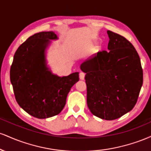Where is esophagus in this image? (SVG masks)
Wrapping results in <instances>:
<instances>
[{"mask_svg": "<svg viewBox=\"0 0 151 151\" xmlns=\"http://www.w3.org/2000/svg\"><path fill=\"white\" fill-rule=\"evenodd\" d=\"M84 77H85V74L84 72H80L79 73V79H81V80H84Z\"/></svg>", "mask_w": 151, "mask_h": 151, "instance_id": "esophagus-1", "label": "esophagus"}]
</instances>
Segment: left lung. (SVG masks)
I'll use <instances>...</instances> for the list:
<instances>
[{"mask_svg": "<svg viewBox=\"0 0 151 151\" xmlns=\"http://www.w3.org/2000/svg\"><path fill=\"white\" fill-rule=\"evenodd\" d=\"M109 51L98 52L81 64L86 73V102L93 115L114 120L133 109L143 84L139 55L120 35L107 30Z\"/></svg>", "mask_w": 151, "mask_h": 151, "instance_id": "left-lung-1", "label": "left lung"}]
</instances>
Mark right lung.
<instances>
[{
    "label": "right lung",
    "mask_w": 151,
    "mask_h": 151,
    "mask_svg": "<svg viewBox=\"0 0 151 151\" xmlns=\"http://www.w3.org/2000/svg\"><path fill=\"white\" fill-rule=\"evenodd\" d=\"M58 39L52 31L30 36L16 50L10 67L15 99L25 111L37 119L60 114L71 88L79 79V72L59 77L48 67L47 49Z\"/></svg>",
    "instance_id": "1"
}]
</instances>
